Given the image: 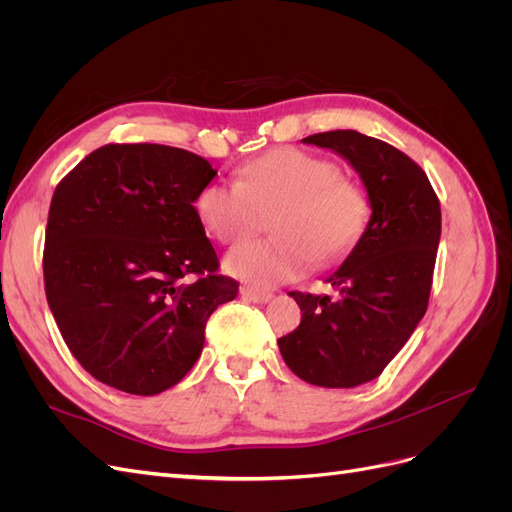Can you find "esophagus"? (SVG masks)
I'll use <instances>...</instances> for the list:
<instances>
[{"label": "esophagus", "mask_w": 512, "mask_h": 512, "mask_svg": "<svg viewBox=\"0 0 512 512\" xmlns=\"http://www.w3.org/2000/svg\"><path fill=\"white\" fill-rule=\"evenodd\" d=\"M241 297L247 299V301H254V303H269L273 299V294L265 292V290H258L254 286H243Z\"/></svg>", "instance_id": "1"}]
</instances>
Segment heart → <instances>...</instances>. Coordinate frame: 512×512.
Masks as SVG:
<instances>
[{"label":"heart","mask_w":512,"mask_h":512,"mask_svg":"<svg viewBox=\"0 0 512 512\" xmlns=\"http://www.w3.org/2000/svg\"><path fill=\"white\" fill-rule=\"evenodd\" d=\"M198 220L220 243L252 237L269 218L275 237L247 241L224 258L239 280L271 288L316 262H342L363 239L371 205L359 183L327 158L282 147L247 162L239 181H213L196 196Z\"/></svg>","instance_id":"1"}]
</instances>
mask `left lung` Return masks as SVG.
<instances>
[{"mask_svg": "<svg viewBox=\"0 0 512 512\" xmlns=\"http://www.w3.org/2000/svg\"><path fill=\"white\" fill-rule=\"evenodd\" d=\"M303 143L335 151L359 173L371 218L359 245L324 277L337 299L290 292L303 316L277 346L301 380L352 389L382 374L427 312L440 203L425 170L378 138L333 130Z\"/></svg>", "mask_w": 512, "mask_h": 512, "instance_id": "1", "label": "left lung"}]
</instances>
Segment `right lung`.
<instances>
[{
  "label": "right lung",
  "mask_w": 512,
  "mask_h": 512,
  "mask_svg": "<svg viewBox=\"0 0 512 512\" xmlns=\"http://www.w3.org/2000/svg\"><path fill=\"white\" fill-rule=\"evenodd\" d=\"M218 170L192 151L104 145L55 188L44 290L74 359L130 395H158L198 361L205 327L239 284L194 209Z\"/></svg>",
  "instance_id": "1"
}]
</instances>
